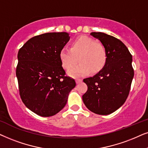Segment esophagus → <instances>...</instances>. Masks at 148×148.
<instances>
[{"mask_svg":"<svg viewBox=\"0 0 148 148\" xmlns=\"http://www.w3.org/2000/svg\"><path fill=\"white\" fill-rule=\"evenodd\" d=\"M82 79H76V84H79V83H80V82H82Z\"/></svg>","mask_w":148,"mask_h":148,"instance_id":"34e87169","label":"esophagus"}]
</instances>
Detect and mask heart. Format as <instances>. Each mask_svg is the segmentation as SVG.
I'll return each mask as SVG.
<instances>
[{
  "label": "heart",
  "mask_w": 148,
  "mask_h": 148,
  "mask_svg": "<svg viewBox=\"0 0 148 148\" xmlns=\"http://www.w3.org/2000/svg\"><path fill=\"white\" fill-rule=\"evenodd\" d=\"M80 63L68 72L71 77H80L99 72L103 68L106 62V51L101 44L95 42L89 37L80 36L72 41L70 49L63 48L60 58L62 66L66 70L71 68L77 61Z\"/></svg>",
  "instance_id": "b5f03b06"
}]
</instances>
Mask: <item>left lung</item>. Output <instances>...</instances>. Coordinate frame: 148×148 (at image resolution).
<instances>
[{
    "instance_id": "1",
    "label": "left lung",
    "mask_w": 148,
    "mask_h": 148,
    "mask_svg": "<svg viewBox=\"0 0 148 148\" xmlns=\"http://www.w3.org/2000/svg\"><path fill=\"white\" fill-rule=\"evenodd\" d=\"M106 51L103 68L92 77L83 80L88 90L83 95L84 105L99 115L110 114L121 108L129 95L134 70L132 56L125 45L103 32H91Z\"/></svg>"
}]
</instances>
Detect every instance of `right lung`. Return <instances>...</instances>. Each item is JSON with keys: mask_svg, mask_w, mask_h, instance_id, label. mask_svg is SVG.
Listing matches in <instances>:
<instances>
[{"mask_svg": "<svg viewBox=\"0 0 148 148\" xmlns=\"http://www.w3.org/2000/svg\"><path fill=\"white\" fill-rule=\"evenodd\" d=\"M67 32L36 36L19 50L16 76L25 106L42 117L56 115L65 107L74 79L65 76L60 51L70 40Z\"/></svg>", "mask_w": 148, "mask_h": 148, "instance_id": "add662e5", "label": "right lung"}]
</instances>
